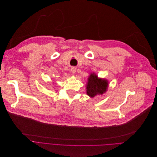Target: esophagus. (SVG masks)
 Instances as JSON below:
<instances>
[{"instance_id": "obj_1", "label": "esophagus", "mask_w": 157, "mask_h": 157, "mask_svg": "<svg viewBox=\"0 0 157 157\" xmlns=\"http://www.w3.org/2000/svg\"><path fill=\"white\" fill-rule=\"evenodd\" d=\"M71 73L73 74H75V72H76V68H71Z\"/></svg>"}]
</instances>
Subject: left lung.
I'll return each mask as SVG.
<instances>
[{"label":"left lung","instance_id":"8db88e82","mask_svg":"<svg viewBox=\"0 0 157 157\" xmlns=\"http://www.w3.org/2000/svg\"><path fill=\"white\" fill-rule=\"evenodd\" d=\"M109 87V81L104 78H99L96 73H91L87 78L86 93L91 98L106 93Z\"/></svg>","mask_w":157,"mask_h":157}]
</instances>
